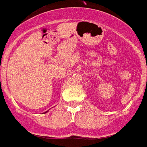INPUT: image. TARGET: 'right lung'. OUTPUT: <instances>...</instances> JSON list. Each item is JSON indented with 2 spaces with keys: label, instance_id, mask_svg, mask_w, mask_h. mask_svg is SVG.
<instances>
[{
  "label": "right lung",
  "instance_id": "obj_1",
  "mask_svg": "<svg viewBox=\"0 0 147 147\" xmlns=\"http://www.w3.org/2000/svg\"><path fill=\"white\" fill-rule=\"evenodd\" d=\"M47 112H48V111H46V112H45V113H47Z\"/></svg>",
  "mask_w": 147,
  "mask_h": 147
}]
</instances>
